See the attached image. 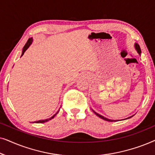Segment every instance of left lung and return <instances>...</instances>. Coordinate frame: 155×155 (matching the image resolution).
I'll return each mask as SVG.
<instances>
[{
	"label": "left lung",
	"instance_id": "1",
	"mask_svg": "<svg viewBox=\"0 0 155 155\" xmlns=\"http://www.w3.org/2000/svg\"><path fill=\"white\" fill-rule=\"evenodd\" d=\"M134 46H135V50L137 51V52L138 53V54L140 55V54H141V49H140V47L139 44H137V43H135ZM92 111L94 112V113L95 114H96V115H97V116H99V118H101V119H104V120H107V121H111V122H113V121H118V120H111V119H109V118H106V117H104V116H103L100 115V114H97V112H95L93 109H92ZM133 116H130V117L127 118H126V119H128V118H131V117H133ZM124 120H125V119H124Z\"/></svg>",
	"mask_w": 155,
	"mask_h": 155
}]
</instances>
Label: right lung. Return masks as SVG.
Here are the masks:
<instances>
[{"label": "right lung", "instance_id": "obj_1", "mask_svg": "<svg viewBox=\"0 0 155 155\" xmlns=\"http://www.w3.org/2000/svg\"><path fill=\"white\" fill-rule=\"evenodd\" d=\"M32 41H33V38H32V37H31V38H30V39H28V41H27V42L26 43V44H25L24 47H23V49H22V55H21V57H22V56H23V54H25V52L26 51L27 48H28L29 47V46H30L31 44H32ZM58 111H59V110H58V111L56 112V114H54V116H51V117L49 118H46V119H44V120H37V121H35V122H33V123H36V124H43V123L47 122V121H48V120H51L52 118H54V116H56V114L58 113Z\"/></svg>", "mask_w": 155, "mask_h": 155}]
</instances>
